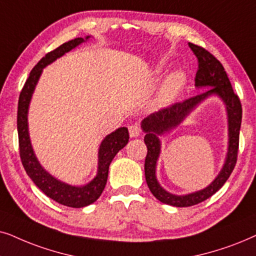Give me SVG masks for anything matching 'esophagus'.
Segmentation results:
<instances>
[{
	"mask_svg": "<svg viewBox=\"0 0 256 256\" xmlns=\"http://www.w3.org/2000/svg\"><path fill=\"white\" fill-rule=\"evenodd\" d=\"M128 132H130L131 138H137L139 134H140V126L138 124H134L128 126Z\"/></svg>",
	"mask_w": 256,
	"mask_h": 256,
	"instance_id": "34e87169",
	"label": "esophagus"
}]
</instances>
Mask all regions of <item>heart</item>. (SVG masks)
<instances>
[{"instance_id": "1", "label": "heart", "mask_w": 256, "mask_h": 256, "mask_svg": "<svg viewBox=\"0 0 256 256\" xmlns=\"http://www.w3.org/2000/svg\"><path fill=\"white\" fill-rule=\"evenodd\" d=\"M184 84H185V76L182 72L172 74L164 83L162 91H160V103L168 104L174 100L178 97L180 91L182 90Z\"/></svg>"}]
</instances>
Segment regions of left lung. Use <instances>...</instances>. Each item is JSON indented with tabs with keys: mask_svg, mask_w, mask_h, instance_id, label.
I'll list each match as a JSON object with an SVG mask.
<instances>
[{
	"mask_svg": "<svg viewBox=\"0 0 256 256\" xmlns=\"http://www.w3.org/2000/svg\"><path fill=\"white\" fill-rule=\"evenodd\" d=\"M190 50L198 58V71L196 74V88H210L205 92L190 97L188 100L162 108L150 114L142 122V128L145 132L144 142L148 148L145 158V178L151 193L159 202L176 207H188L205 202L218 192L233 172L239 151V134L242 119V108L240 98L234 94L233 88L222 64L212 54L204 48L188 43ZM212 94L219 96L226 105L228 117V151L223 170L217 178L206 189L196 192L176 196L164 190L156 180L155 166L160 154L158 136L175 128L188 115L198 104Z\"/></svg>",
	"mask_w": 256,
	"mask_h": 256,
	"instance_id": "8db88e82",
	"label": "left lung"
}]
</instances>
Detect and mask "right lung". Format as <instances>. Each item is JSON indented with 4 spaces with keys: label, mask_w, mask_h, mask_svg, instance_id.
I'll return each instance as SVG.
<instances>
[{
    "label": "right lung",
    "mask_w": 256,
    "mask_h": 256,
    "mask_svg": "<svg viewBox=\"0 0 256 256\" xmlns=\"http://www.w3.org/2000/svg\"><path fill=\"white\" fill-rule=\"evenodd\" d=\"M90 38L86 36L85 38L71 40L69 42L63 43L56 49L48 52L38 63L34 66L29 78L26 80L18 98V110H17V131H18V144H20V156H21L23 168L26 174L30 176L34 184L46 194L50 199L54 200L60 205L80 208L91 205L96 202L100 194L103 193L104 187L108 182V166L114 158V156L128 142V131L126 128H119L112 134H108L102 142L98 151V170L97 176L90 182L84 186H72L56 179L50 173L44 170L37 160L34 153L32 142H30L29 130H28V110L32 96L35 90L37 82L40 80L43 68L54 60L60 58L66 52H69L80 43Z\"/></svg>",
    "instance_id": "right-lung-1"
}]
</instances>
